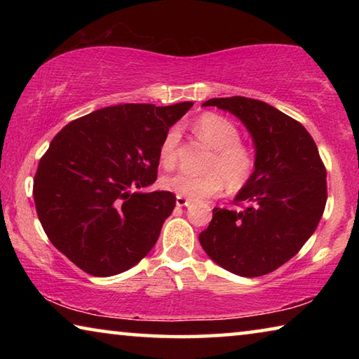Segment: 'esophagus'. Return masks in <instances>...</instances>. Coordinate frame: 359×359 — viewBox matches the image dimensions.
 <instances>
[{
  "label": "esophagus",
  "mask_w": 359,
  "mask_h": 359,
  "mask_svg": "<svg viewBox=\"0 0 359 359\" xmlns=\"http://www.w3.org/2000/svg\"><path fill=\"white\" fill-rule=\"evenodd\" d=\"M190 203H191L190 199H187V198H184V196H177V198H175V204H177L179 208H185V205H188Z\"/></svg>",
  "instance_id": "obj_1"
}]
</instances>
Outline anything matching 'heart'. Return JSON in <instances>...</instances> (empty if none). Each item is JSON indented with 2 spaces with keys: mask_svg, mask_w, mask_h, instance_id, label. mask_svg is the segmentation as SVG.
<instances>
[{
  "mask_svg": "<svg viewBox=\"0 0 359 359\" xmlns=\"http://www.w3.org/2000/svg\"><path fill=\"white\" fill-rule=\"evenodd\" d=\"M193 131L214 149V155L208 163L210 171L203 174L179 171L163 180V187L187 199L212 196L220 193L224 184L233 191L245 187L253 175L257 158L250 147L241 142L238 126L223 115L208 112L196 118ZM179 141V128H171L163 137L160 161L166 169L175 166Z\"/></svg>",
  "mask_w": 359,
  "mask_h": 359,
  "instance_id": "1",
  "label": "heart"
}]
</instances>
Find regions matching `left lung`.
<instances>
[{
	"label": "left lung",
	"instance_id": "8db88e82",
	"mask_svg": "<svg viewBox=\"0 0 359 359\" xmlns=\"http://www.w3.org/2000/svg\"><path fill=\"white\" fill-rule=\"evenodd\" d=\"M203 106L228 111L247 126L257 165L234 199L239 209L215 208L199 242L236 276L269 274L301 250L323 215L326 168L317 144L299 121L264 101L231 96Z\"/></svg>",
	"mask_w": 359,
	"mask_h": 359
}]
</instances>
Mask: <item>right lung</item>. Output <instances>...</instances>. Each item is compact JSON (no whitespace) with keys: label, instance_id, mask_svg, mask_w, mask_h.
<instances>
[{"label":"right lung","instance_id":"1","mask_svg":"<svg viewBox=\"0 0 359 359\" xmlns=\"http://www.w3.org/2000/svg\"><path fill=\"white\" fill-rule=\"evenodd\" d=\"M191 106L98 109L52 139L34 175L36 212L53 247L87 274L128 271L156 244L175 196L139 190L156 180L163 137Z\"/></svg>","mask_w":359,"mask_h":359}]
</instances>
